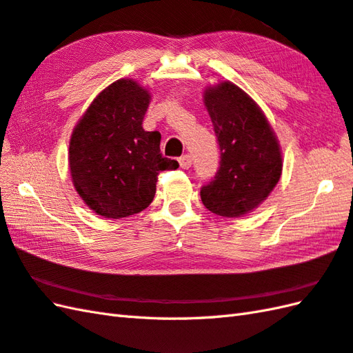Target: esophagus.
<instances>
[{
	"label": "esophagus",
	"mask_w": 353,
	"mask_h": 353,
	"mask_svg": "<svg viewBox=\"0 0 353 353\" xmlns=\"http://www.w3.org/2000/svg\"><path fill=\"white\" fill-rule=\"evenodd\" d=\"M179 163L183 170H188V168H191V165H192V158L190 157V154H183L182 158H179Z\"/></svg>",
	"instance_id": "1"
}]
</instances>
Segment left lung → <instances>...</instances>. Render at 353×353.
Listing matches in <instances>:
<instances>
[{
    "instance_id": "left-lung-1",
    "label": "left lung",
    "mask_w": 353,
    "mask_h": 353,
    "mask_svg": "<svg viewBox=\"0 0 353 353\" xmlns=\"http://www.w3.org/2000/svg\"><path fill=\"white\" fill-rule=\"evenodd\" d=\"M203 99L221 162L215 179L201 188V201L212 214L239 218L257 209L280 180L281 147L260 106L230 81L208 87Z\"/></svg>"
}]
</instances>
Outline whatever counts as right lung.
<instances>
[{"mask_svg":"<svg viewBox=\"0 0 353 353\" xmlns=\"http://www.w3.org/2000/svg\"><path fill=\"white\" fill-rule=\"evenodd\" d=\"M152 96L134 79H119L90 103L73 128L69 168L73 186L94 214L126 218L149 208L158 174L176 170L163 158L161 134L143 129Z\"/></svg>","mask_w":353,"mask_h":353,"instance_id":"right-lung-1","label":"right lung"}]
</instances>
